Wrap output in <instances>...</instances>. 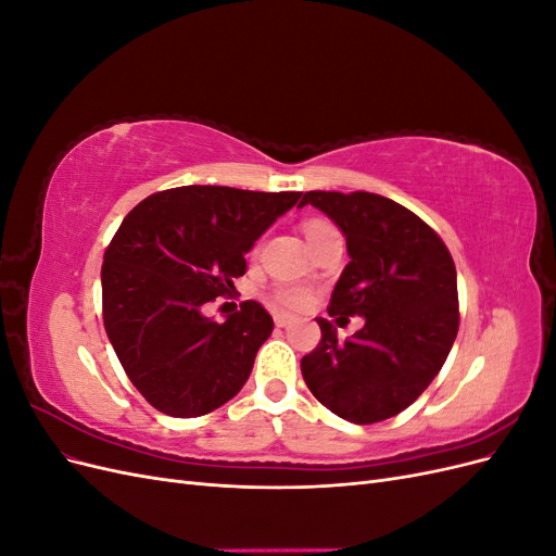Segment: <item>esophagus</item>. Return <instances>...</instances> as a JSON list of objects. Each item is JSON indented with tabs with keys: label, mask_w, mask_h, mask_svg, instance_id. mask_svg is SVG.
<instances>
[{
	"label": "esophagus",
	"mask_w": 556,
	"mask_h": 556,
	"mask_svg": "<svg viewBox=\"0 0 556 556\" xmlns=\"http://www.w3.org/2000/svg\"><path fill=\"white\" fill-rule=\"evenodd\" d=\"M274 323H276V327H288V325H292V317L290 315H282V313H276L274 315Z\"/></svg>",
	"instance_id": "esophagus-1"
}]
</instances>
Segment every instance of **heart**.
I'll return each instance as SVG.
<instances>
[{
    "instance_id": "b5f03b06",
    "label": "heart",
    "mask_w": 556,
    "mask_h": 556,
    "mask_svg": "<svg viewBox=\"0 0 556 556\" xmlns=\"http://www.w3.org/2000/svg\"><path fill=\"white\" fill-rule=\"evenodd\" d=\"M331 225H327V223H323V220H311V223H306V239H313L315 233H319V231H325V229H329ZM276 301L278 304L282 306V308H292V311H296V308H304L306 304H308V299H311V294H308V290H304V288H294V285H282V288H278L276 290Z\"/></svg>"
}]
</instances>
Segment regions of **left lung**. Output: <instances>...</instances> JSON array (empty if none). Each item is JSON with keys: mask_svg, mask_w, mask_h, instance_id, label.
I'll list each match as a JSON object with an SVG mask.
<instances>
[{"mask_svg": "<svg viewBox=\"0 0 556 556\" xmlns=\"http://www.w3.org/2000/svg\"><path fill=\"white\" fill-rule=\"evenodd\" d=\"M343 231L350 262L336 282L329 315H359L364 327L339 341L317 317L323 341L301 359L315 399L352 425L406 410L443 368L459 329L457 268L425 220L371 192H306ZM343 319V317H339Z\"/></svg>", "mask_w": 556, "mask_h": 556, "instance_id": "1", "label": "left lung"}]
</instances>
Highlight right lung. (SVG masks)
<instances>
[{
	"label": "right lung",
	"mask_w": 556,
	"mask_h": 556,
	"mask_svg": "<svg viewBox=\"0 0 556 556\" xmlns=\"http://www.w3.org/2000/svg\"><path fill=\"white\" fill-rule=\"evenodd\" d=\"M299 197L185 185L129 211L104 255V327L150 406L199 417L241 392L274 319L257 301L225 323L204 306L233 290L245 252Z\"/></svg>",
	"instance_id": "obj_1"
}]
</instances>
